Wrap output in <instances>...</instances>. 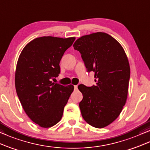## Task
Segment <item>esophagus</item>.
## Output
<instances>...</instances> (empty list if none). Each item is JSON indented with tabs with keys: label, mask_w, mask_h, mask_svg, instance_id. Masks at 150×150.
Returning a JSON list of instances; mask_svg holds the SVG:
<instances>
[{
	"label": "esophagus",
	"mask_w": 150,
	"mask_h": 150,
	"mask_svg": "<svg viewBox=\"0 0 150 150\" xmlns=\"http://www.w3.org/2000/svg\"><path fill=\"white\" fill-rule=\"evenodd\" d=\"M74 88H75V90H77V85L74 86Z\"/></svg>",
	"instance_id": "1"
}]
</instances>
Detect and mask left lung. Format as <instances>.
Wrapping results in <instances>:
<instances>
[{
  "instance_id": "obj_1",
  "label": "left lung",
  "mask_w": 150,
  "mask_h": 150,
  "mask_svg": "<svg viewBox=\"0 0 150 150\" xmlns=\"http://www.w3.org/2000/svg\"><path fill=\"white\" fill-rule=\"evenodd\" d=\"M74 49L81 53L88 72L95 73L96 86H78L83 99L79 103L83 119L92 126L103 128L120 115L126 102L130 69L124 49L103 32L83 35Z\"/></svg>"
}]
</instances>
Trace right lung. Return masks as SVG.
Here are the masks:
<instances>
[{"label":"right lung","instance_id":"obj_1","mask_svg":"<svg viewBox=\"0 0 150 150\" xmlns=\"http://www.w3.org/2000/svg\"><path fill=\"white\" fill-rule=\"evenodd\" d=\"M75 38H37L24 47L18 60L15 86L28 117L42 127L61 120L74 86L53 83L60 73L59 62Z\"/></svg>","mask_w":150,"mask_h":150}]
</instances>
